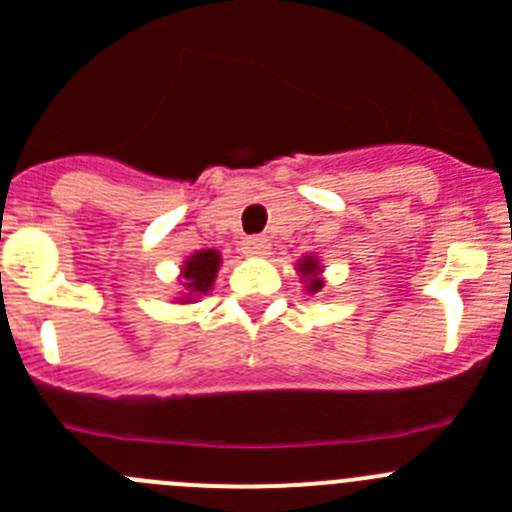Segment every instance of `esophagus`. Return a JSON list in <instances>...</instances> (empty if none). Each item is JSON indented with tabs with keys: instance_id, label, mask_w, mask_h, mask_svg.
<instances>
[{
	"instance_id": "1",
	"label": "esophagus",
	"mask_w": 512,
	"mask_h": 512,
	"mask_svg": "<svg viewBox=\"0 0 512 512\" xmlns=\"http://www.w3.org/2000/svg\"><path fill=\"white\" fill-rule=\"evenodd\" d=\"M240 247H242V255H247V257L270 255V242H267L265 237H257V234H252V237H245Z\"/></svg>"
}]
</instances>
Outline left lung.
<instances>
[{"label": "left lung", "instance_id": "8db88e82", "mask_svg": "<svg viewBox=\"0 0 512 512\" xmlns=\"http://www.w3.org/2000/svg\"><path fill=\"white\" fill-rule=\"evenodd\" d=\"M298 272H300V278H303L305 283V290L308 293H318V290L323 288V267L321 262H318V257L313 255H305L303 260L298 262Z\"/></svg>", "mask_w": 512, "mask_h": 512}]
</instances>
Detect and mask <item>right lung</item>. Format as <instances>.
<instances>
[{
	"instance_id": "right-lung-1",
	"label": "right lung",
	"mask_w": 512,
	"mask_h": 512,
	"mask_svg": "<svg viewBox=\"0 0 512 512\" xmlns=\"http://www.w3.org/2000/svg\"><path fill=\"white\" fill-rule=\"evenodd\" d=\"M219 265H222V257L217 250H199L186 257L184 267H181V285H184V295L179 298L181 303H194L197 298L207 295L217 278Z\"/></svg>"
}]
</instances>
